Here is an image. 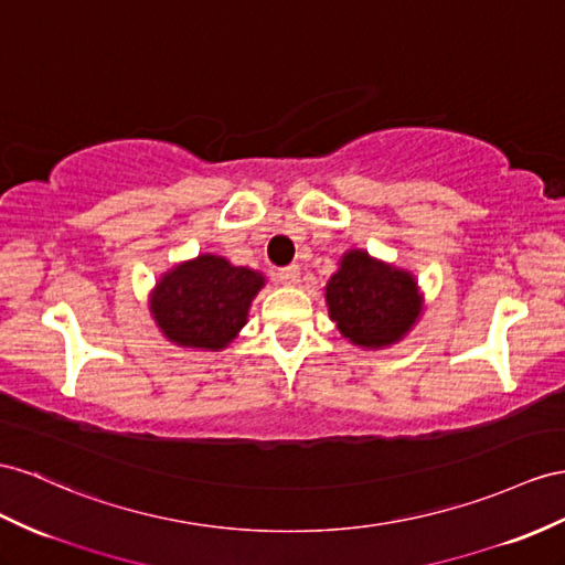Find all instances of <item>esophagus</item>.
I'll return each mask as SVG.
<instances>
[{
	"label": "esophagus",
	"mask_w": 565,
	"mask_h": 565,
	"mask_svg": "<svg viewBox=\"0 0 565 565\" xmlns=\"http://www.w3.org/2000/svg\"><path fill=\"white\" fill-rule=\"evenodd\" d=\"M277 279H279L284 286H296V284L300 281V267H298V265H291V267L279 269Z\"/></svg>",
	"instance_id": "34e87169"
}]
</instances>
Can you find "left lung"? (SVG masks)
I'll list each match as a JSON object with an SVG mask.
<instances>
[{
  "mask_svg": "<svg viewBox=\"0 0 565 565\" xmlns=\"http://www.w3.org/2000/svg\"><path fill=\"white\" fill-rule=\"evenodd\" d=\"M329 320L341 337L365 351L406 339L423 317L425 296L415 274L363 248L345 250L324 286Z\"/></svg>",
  "mask_w": 565,
  "mask_h": 565,
  "instance_id": "1",
  "label": "left lung"
}]
</instances>
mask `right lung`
<instances>
[{
	"mask_svg": "<svg viewBox=\"0 0 565 565\" xmlns=\"http://www.w3.org/2000/svg\"><path fill=\"white\" fill-rule=\"evenodd\" d=\"M267 279L263 271L200 253L169 267L150 291V315L162 337L188 351H224L241 329Z\"/></svg>",
	"mask_w": 565,
	"mask_h": 565,
	"instance_id": "1",
	"label": "right lung"
}]
</instances>
